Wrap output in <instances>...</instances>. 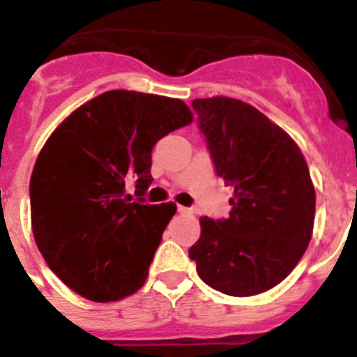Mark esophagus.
Masks as SVG:
<instances>
[{
  "instance_id": "esophagus-1",
  "label": "esophagus",
  "mask_w": 357,
  "mask_h": 357,
  "mask_svg": "<svg viewBox=\"0 0 357 357\" xmlns=\"http://www.w3.org/2000/svg\"><path fill=\"white\" fill-rule=\"evenodd\" d=\"M176 210H178V213H182V215H192L193 213L192 208H186V206H176Z\"/></svg>"
}]
</instances>
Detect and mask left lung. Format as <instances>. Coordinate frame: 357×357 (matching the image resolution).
Returning a JSON list of instances; mask_svg holds the SVG:
<instances>
[{
	"instance_id": "8db88e82",
	"label": "left lung",
	"mask_w": 357,
	"mask_h": 357,
	"mask_svg": "<svg viewBox=\"0 0 357 357\" xmlns=\"http://www.w3.org/2000/svg\"><path fill=\"white\" fill-rule=\"evenodd\" d=\"M213 167L232 186L227 219L201 218L190 249L201 280L230 296L280 284L312 239L315 190L301 149L267 116L232 98L195 99Z\"/></svg>"
}]
</instances>
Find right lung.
<instances>
[{
    "label": "right lung",
    "mask_w": 357,
    "mask_h": 357,
    "mask_svg": "<svg viewBox=\"0 0 357 357\" xmlns=\"http://www.w3.org/2000/svg\"><path fill=\"white\" fill-rule=\"evenodd\" d=\"M192 123L181 99L110 90L51 134L31 175V221L45 264L88 301L110 302L144 286L176 206L149 204L151 151ZM139 197L132 202L126 188Z\"/></svg>",
    "instance_id": "add662e5"
}]
</instances>
